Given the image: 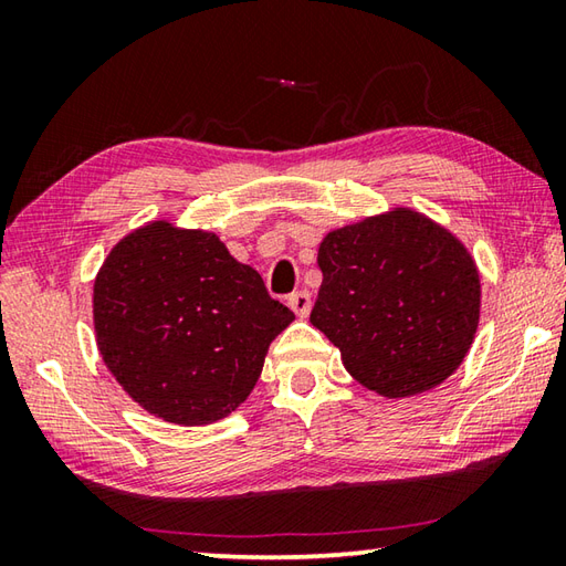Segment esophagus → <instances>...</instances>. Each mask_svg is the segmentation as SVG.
Returning a JSON list of instances; mask_svg holds the SVG:
<instances>
[{
	"label": "esophagus",
	"mask_w": 566,
	"mask_h": 566,
	"mask_svg": "<svg viewBox=\"0 0 566 566\" xmlns=\"http://www.w3.org/2000/svg\"><path fill=\"white\" fill-rule=\"evenodd\" d=\"M311 294L306 292V290H302V292H294L292 296H290V306H292V311L296 316H308V311H311Z\"/></svg>",
	"instance_id": "34e87169"
}]
</instances>
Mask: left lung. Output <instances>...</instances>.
<instances>
[{
    "label": "left lung",
    "mask_w": 566,
    "mask_h": 566,
    "mask_svg": "<svg viewBox=\"0 0 566 566\" xmlns=\"http://www.w3.org/2000/svg\"><path fill=\"white\" fill-rule=\"evenodd\" d=\"M311 323L363 387L387 399L423 394L462 365L479 326L476 264L423 213H389L331 231Z\"/></svg>",
    "instance_id": "obj_1"
}]
</instances>
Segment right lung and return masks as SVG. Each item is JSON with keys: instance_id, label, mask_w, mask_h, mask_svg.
<instances>
[{"instance_id": "1", "label": "right lung", "mask_w": 566, "mask_h": 566, "mask_svg": "<svg viewBox=\"0 0 566 566\" xmlns=\"http://www.w3.org/2000/svg\"><path fill=\"white\" fill-rule=\"evenodd\" d=\"M92 298L104 365L130 399L177 426L235 411L294 321L219 235L167 221L118 240Z\"/></svg>"}]
</instances>
